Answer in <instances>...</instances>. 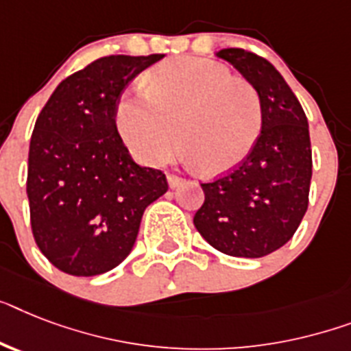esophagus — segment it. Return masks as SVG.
Segmentation results:
<instances>
[{"mask_svg": "<svg viewBox=\"0 0 351 351\" xmlns=\"http://www.w3.org/2000/svg\"><path fill=\"white\" fill-rule=\"evenodd\" d=\"M167 181H169L170 188H179L182 182H184V179L178 178V176H173V173H169V176H167Z\"/></svg>", "mask_w": 351, "mask_h": 351, "instance_id": "esophagus-1", "label": "esophagus"}]
</instances>
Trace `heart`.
<instances>
[{"label": "heart", "mask_w": 351, "mask_h": 351, "mask_svg": "<svg viewBox=\"0 0 351 351\" xmlns=\"http://www.w3.org/2000/svg\"><path fill=\"white\" fill-rule=\"evenodd\" d=\"M114 121L141 163H165L179 136L184 158L217 176L237 169L253 150L262 130V102L247 80L233 77L221 62L178 57L145 77V91L121 93Z\"/></svg>", "instance_id": "heart-1"}]
</instances>
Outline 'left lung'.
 Instances as JSON below:
<instances>
[{"mask_svg": "<svg viewBox=\"0 0 351 351\" xmlns=\"http://www.w3.org/2000/svg\"><path fill=\"white\" fill-rule=\"evenodd\" d=\"M228 60L262 102V130L247 158L224 178L202 182L197 231L221 253L260 258L285 245L308 206L312 149L308 121L296 95L269 60L226 48Z\"/></svg>", "mask_w": 351, "mask_h": 351, "instance_id": "8db88e82", "label": "left lung"}]
</instances>
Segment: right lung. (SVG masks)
I'll list each match as a JSON object with an SVG mask.
<instances>
[{
  "instance_id": "right-lung-1",
  "label": "right lung",
  "mask_w": 351,
  "mask_h": 351,
  "mask_svg": "<svg viewBox=\"0 0 351 351\" xmlns=\"http://www.w3.org/2000/svg\"><path fill=\"white\" fill-rule=\"evenodd\" d=\"M109 55L69 75L37 117L26 193L40 253L71 276H97L132 251L143 211L167 190L161 170L134 163L114 107L127 84L163 59Z\"/></svg>"
}]
</instances>
